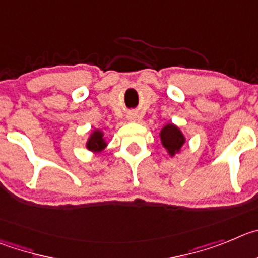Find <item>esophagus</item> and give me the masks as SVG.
Listing matches in <instances>:
<instances>
[{
  "label": "esophagus",
  "instance_id": "obj_1",
  "mask_svg": "<svg viewBox=\"0 0 258 258\" xmlns=\"http://www.w3.org/2000/svg\"><path fill=\"white\" fill-rule=\"evenodd\" d=\"M128 118H130V119H134V118H135V117H134V114H130V115H128Z\"/></svg>",
  "mask_w": 258,
  "mask_h": 258
}]
</instances>
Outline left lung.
I'll return each instance as SVG.
<instances>
[{"mask_svg": "<svg viewBox=\"0 0 258 258\" xmlns=\"http://www.w3.org/2000/svg\"><path fill=\"white\" fill-rule=\"evenodd\" d=\"M159 136H161L162 145L171 157H175V154H177L181 150V146L185 144L184 134L173 123H167L161 130Z\"/></svg>", "mask_w": 258, "mask_h": 258, "instance_id": "1", "label": "left lung"}]
</instances>
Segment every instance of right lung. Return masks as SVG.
<instances>
[{"instance_id": "obj_1", "label": "right lung", "mask_w": 258, "mask_h": 258, "mask_svg": "<svg viewBox=\"0 0 258 258\" xmlns=\"http://www.w3.org/2000/svg\"><path fill=\"white\" fill-rule=\"evenodd\" d=\"M106 141L104 139V132L100 130H95L90 135L89 140L86 143V148L92 153H100L105 149Z\"/></svg>"}]
</instances>
